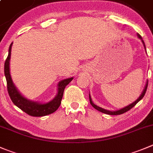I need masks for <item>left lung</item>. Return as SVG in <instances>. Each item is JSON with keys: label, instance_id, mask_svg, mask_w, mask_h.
I'll return each instance as SVG.
<instances>
[{"label": "left lung", "instance_id": "obj_1", "mask_svg": "<svg viewBox=\"0 0 153 153\" xmlns=\"http://www.w3.org/2000/svg\"><path fill=\"white\" fill-rule=\"evenodd\" d=\"M137 36H138L139 39H140V40H141L142 43H143V46H144L145 51H146V45H145V43H144V42H143V39H142V37L140 36V34H138V33H137ZM147 86H148V81H146V85H145L144 89H143V92H142V93H141V94H140V96L138 97V99H137L136 101H134V102H132V103H131V104H130V105H127V106L124 107V108H121V109H120V110H117V111H109V110L104 109V108H101V107L98 106V105H95V104L93 102V101H92V98H91V96H90V93H89V98H90V104H91V105L93 107V108H95V109L98 110V111H100V112H102V113H104V114H109V115H120V114H124V113H126V112H127V111H129V110L131 109V108H132L133 107H134V105H135L136 104H137V102H139V101L141 100V99H143V96H144L145 93H146V89H147Z\"/></svg>", "mask_w": 153, "mask_h": 153}]
</instances>
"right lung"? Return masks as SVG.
Wrapping results in <instances>:
<instances>
[{
	"mask_svg": "<svg viewBox=\"0 0 153 153\" xmlns=\"http://www.w3.org/2000/svg\"><path fill=\"white\" fill-rule=\"evenodd\" d=\"M13 43V42H12L10 44V48H9L8 57L4 63V75H5L7 83V90H8V93L10 95L12 102L22 111L32 117H43L52 114L54 111H57V108L60 107L65 87L69 84V82H71V81H72L73 77L66 78V79L59 81L57 84V94H56L55 97L49 102L42 103V102H35V101L27 99L19 92L17 87H16L12 80L11 75H10V61Z\"/></svg>",
	"mask_w": 153,
	"mask_h": 153,
	"instance_id": "1",
	"label": "right lung"
}]
</instances>
